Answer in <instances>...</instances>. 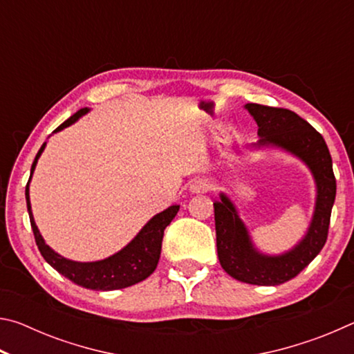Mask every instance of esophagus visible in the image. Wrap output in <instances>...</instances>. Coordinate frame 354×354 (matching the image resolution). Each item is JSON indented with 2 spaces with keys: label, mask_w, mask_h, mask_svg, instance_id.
Returning a JSON list of instances; mask_svg holds the SVG:
<instances>
[{
  "label": "esophagus",
  "mask_w": 354,
  "mask_h": 354,
  "mask_svg": "<svg viewBox=\"0 0 354 354\" xmlns=\"http://www.w3.org/2000/svg\"><path fill=\"white\" fill-rule=\"evenodd\" d=\"M211 189H212V183L206 178H198L195 179V181H192L190 184V192H194V194H205V192Z\"/></svg>",
  "instance_id": "obj_1"
}]
</instances>
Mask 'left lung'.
I'll return each instance as SVG.
<instances>
[{
	"instance_id": "1",
	"label": "left lung",
	"mask_w": 354,
	"mask_h": 354,
	"mask_svg": "<svg viewBox=\"0 0 354 354\" xmlns=\"http://www.w3.org/2000/svg\"><path fill=\"white\" fill-rule=\"evenodd\" d=\"M245 109L257 123L261 139L254 147H278L297 156L313 171L317 184L315 211L306 236L279 256L262 254L254 248L236 206L225 194L214 203L217 253L223 270L242 283L278 286L295 278L325 247L335 198L333 159L322 134L295 112L256 103L245 104Z\"/></svg>"
}]
</instances>
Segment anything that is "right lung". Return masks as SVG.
<instances>
[{
	"label": "right lung",
	"instance_id": "1",
	"mask_svg": "<svg viewBox=\"0 0 354 354\" xmlns=\"http://www.w3.org/2000/svg\"><path fill=\"white\" fill-rule=\"evenodd\" d=\"M88 109L77 111L75 115H71L68 120L57 127L55 133L64 128L73 124L77 118H81L84 113H87ZM46 143L40 147L37 156H35L32 167H31V176L37 164V159L40 158L41 151L45 149ZM29 176V179H31ZM26 205L29 212V220H31V227L34 232L35 243H37L39 251L44 256V259L50 263V266L57 270L65 278L73 281L75 284L86 287V289L92 290H117L124 289V287L134 286L140 281L147 279L151 274L156 267H158L159 257H160V248H162V237L164 230L170 225V221L175 218V215L179 211V206H170L148 221V223L142 227L139 234H137L133 241H131L127 247L120 250L118 253L106 257L103 261L95 262H75L70 259H65L56 251H53L45 243L44 237L35 226V221L31 212V201H29V181L26 184Z\"/></svg>",
	"mask_w": 354,
	"mask_h": 354
}]
</instances>
